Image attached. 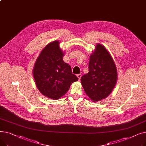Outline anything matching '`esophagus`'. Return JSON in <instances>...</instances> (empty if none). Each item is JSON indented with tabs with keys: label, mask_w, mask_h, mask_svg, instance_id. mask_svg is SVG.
<instances>
[{
	"label": "esophagus",
	"mask_w": 146,
	"mask_h": 146,
	"mask_svg": "<svg viewBox=\"0 0 146 146\" xmlns=\"http://www.w3.org/2000/svg\"><path fill=\"white\" fill-rule=\"evenodd\" d=\"M77 77L78 78L79 80H80V79H81V78H82V74H77Z\"/></svg>",
	"instance_id": "34e87169"
}]
</instances>
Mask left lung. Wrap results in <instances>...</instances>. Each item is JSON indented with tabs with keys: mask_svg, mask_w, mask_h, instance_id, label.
<instances>
[{
	"mask_svg": "<svg viewBox=\"0 0 146 146\" xmlns=\"http://www.w3.org/2000/svg\"><path fill=\"white\" fill-rule=\"evenodd\" d=\"M117 81L113 60L104 45L97 44L90 57L89 73L81 78L82 86L94 102L106 98L112 92Z\"/></svg>",
	"mask_w": 146,
	"mask_h": 146,
	"instance_id": "1",
	"label": "left lung"
}]
</instances>
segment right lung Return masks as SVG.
I'll use <instances>...</instances> for the list:
<instances>
[{
  "label": "right lung",
  "mask_w": 146,
  "mask_h": 146,
  "mask_svg": "<svg viewBox=\"0 0 146 146\" xmlns=\"http://www.w3.org/2000/svg\"><path fill=\"white\" fill-rule=\"evenodd\" d=\"M59 44L58 41H54L46 45L33 68L38 89L43 95L54 100L65 95L72 83L78 80L70 66L63 61L64 53Z\"/></svg>",
  "instance_id": "add662e5"
}]
</instances>
